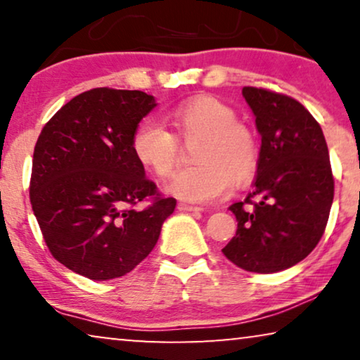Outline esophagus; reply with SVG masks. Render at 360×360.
I'll return each mask as SVG.
<instances>
[{"label":"esophagus","instance_id":"obj_1","mask_svg":"<svg viewBox=\"0 0 360 360\" xmlns=\"http://www.w3.org/2000/svg\"><path fill=\"white\" fill-rule=\"evenodd\" d=\"M176 208H179L180 211H186V213H198V211H203V208H200V206H191L186 203H179Z\"/></svg>","mask_w":360,"mask_h":360}]
</instances>
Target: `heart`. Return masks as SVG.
Segmentation results:
<instances>
[{
	"label": "heart",
	"mask_w": 360,
	"mask_h": 360,
	"mask_svg": "<svg viewBox=\"0 0 360 360\" xmlns=\"http://www.w3.org/2000/svg\"><path fill=\"white\" fill-rule=\"evenodd\" d=\"M181 141L198 139L191 159L196 164L180 170L167 191L188 203H208L223 196L233 180L243 184L259 164V144L254 132L233 108L210 96L181 103L169 115ZM136 159L159 176H169L179 162V142L159 122L144 121L131 141Z\"/></svg>",
	"instance_id": "1"
}]
</instances>
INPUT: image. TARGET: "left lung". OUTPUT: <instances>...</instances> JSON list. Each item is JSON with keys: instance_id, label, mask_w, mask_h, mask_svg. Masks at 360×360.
I'll use <instances>...</instances> for the list:
<instances>
[{"instance_id": "8db88e82", "label": "left lung", "mask_w": 360, "mask_h": 360, "mask_svg": "<svg viewBox=\"0 0 360 360\" xmlns=\"http://www.w3.org/2000/svg\"><path fill=\"white\" fill-rule=\"evenodd\" d=\"M243 96L262 146L254 190L229 206L238 231L223 254L248 272H282L307 257L326 228L334 196L328 146L293 98L254 86Z\"/></svg>"}]
</instances>
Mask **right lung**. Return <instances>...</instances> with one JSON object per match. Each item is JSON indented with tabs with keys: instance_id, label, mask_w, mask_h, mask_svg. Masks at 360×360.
<instances>
[{
	"instance_id": "right-lung-1",
	"label": "right lung",
	"mask_w": 360,
	"mask_h": 360,
	"mask_svg": "<svg viewBox=\"0 0 360 360\" xmlns=\"http://www.w3.org/2000/svg\"><path fill=\"white\" fill-rule=\"evenodd\" d=\"M157 106L139 90L95 88L62 106L34 147L31 205L62 265L103 282L131 272L154 249L176 200L146 179L131 141ZM153 198L149 209L136 210Z\"/></svg>"
}]
</instances>
